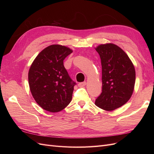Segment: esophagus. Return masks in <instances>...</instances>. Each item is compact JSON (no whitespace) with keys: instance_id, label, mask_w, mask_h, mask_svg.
Wrapping results in <instances>:
<instances>
[{"instance_id":"34e87169","label":"esophagus","mask_w":154,"mask_h":154,"mask_svg":"<svg viewBox=\"0 0 154 154\" xmlns=\"http://www.w3.org/2000/svg\"><path fill=\"white\" fill-rule=\"evenodd\" d=\"M87 84L86 82H81V83H78V86L80 87H83L84 86H85Z\"/></svg>"}]
</instances>
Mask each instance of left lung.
Returning a JSON list of instances; mask_svg holds the SVG:
<instances>
[{"label": "left lung", "mask_w": 154, "mask_h": 154, "mask_svg": "<svg viewBox=\"0 0 154 154\" xmlns=\"http://www.w3.org/2000/svg\"><path fill=\"white\" fill-rule=\"evenodd\" d=\"M102 68V92L95 105L106 111L117 109L131 97L136 82V71L128 56L112 43L95 48Z\"/></svg>", "instance_id": "left-lung-1"}]
</instances>
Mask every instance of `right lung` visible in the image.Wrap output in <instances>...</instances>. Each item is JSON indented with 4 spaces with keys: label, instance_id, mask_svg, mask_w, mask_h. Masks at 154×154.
<instances>
[{
    "label": "right lung",
    "instance_id": "obj_1",
    "mask_svg": "<svg viewBox=\"0 0 154 154\" xmlns=\"http://www.w3.org/2000/svg\"><path fill=\"white\" fill-rule=\"evenodd\" d=\"M72 50L53 44L44 49L32 62L28 72L30 91L35 101L46 111L54 113L71 101L74 86L63 66V60Z\"/></svg>",
    "mask_w": 154,
    "mask_h": 154
}]
</instances>
